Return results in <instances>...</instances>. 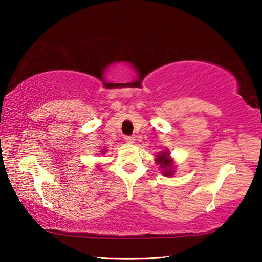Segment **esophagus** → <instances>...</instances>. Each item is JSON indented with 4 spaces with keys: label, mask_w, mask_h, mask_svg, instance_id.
Segmentation results:
<instances>
[{
    "label": "esophagus",
    "mask_w": 262,
    "mask_h": 262,
    "mask_svg": "<svg viewBox=\"0 0 262 262\" xmlns=\"http://www.w3.org/2000/svg\"><path fill=\"white\" fill-rule=\"evenodd\" d=\"M124 139H125V142L128 143V144H132V143H135L136 137H135V136H126V137H125Z\"/></svg>",
    "instance_id": "obj_1"
}]
</instances>
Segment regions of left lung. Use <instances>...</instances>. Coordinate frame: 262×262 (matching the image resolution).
<instances>
[{"label":"left lung","mask_w":262,"mask_h":262,"mask_svg":"<svg viewBox=\"0 0 262 262\" xmlns=\"http://www.w3.org/2000/svg\"><path fill=\"white\" fill-rule=\"evenodd\" d=\"M167 154H168V151L161 152L160 155L156 157V163L160 164L161 168H166V169L171 164V160L169 159V157H168ZM163 175H166V177H173V173H171V171L164 170Z\"/></svg>","instance_id":"1"}]
</instances>
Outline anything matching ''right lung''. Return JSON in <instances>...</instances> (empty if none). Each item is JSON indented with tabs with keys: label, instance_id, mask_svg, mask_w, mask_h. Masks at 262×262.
I'll list each match as a JSON object with an SVG mask.
<instances>
[{
	"label": "right lung",
	"instance_id": "1",
	"mask_svg": "<svg viewBox=\"0 0 262 262\" xmlns=\"http://www.w3.org/2000/svg\"><path fill=\"white\" fill-rule=\"evenodd\" d=\"M105 151H106V149H103V150H102V154H105Z\"/></svg>",
	"mask_w": 262,
	"mask_h": 262
}]
</instances>
